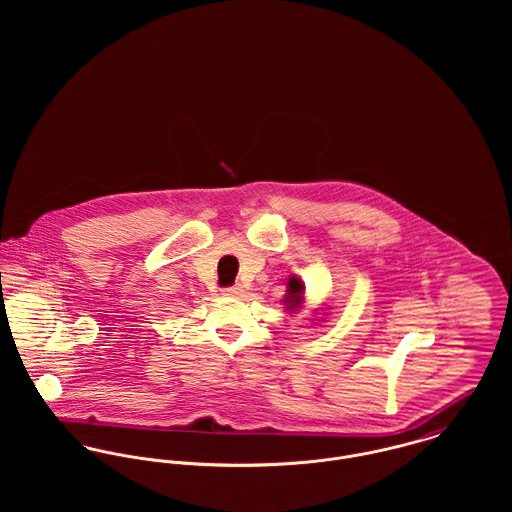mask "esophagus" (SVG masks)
<instances>
[{
	"label": "esophagus",
	"mask_w": 512,
	"mask_h": 512,
	"mask_svg": "<svg viewBox=\"0 0 512 512\" xmlns=\"http://www.w3.org/2000/svg\"><path fill=\"white\" fill-rule=\"evenodd\" d=\"M222 292H224V295H240V293H242V288L236 284V286H228V288H224Z\"/></svg>",
	"instance_id": "obj_1"
}]
</instances>
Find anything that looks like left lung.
Instances as JSON below:
<instances>
[{"mask_svg": "<svg viewBox=\"0 0 512 512\" xmlns=\"http://www.w3.org/2000/svg\"><path fill=\"white\" fill-rule=\"evenodd\" d=\"M290 295H286V303H288V309H295V307H299V303L303 301V284H301V280H297V278H292L290 280Z\"/></svg>", "mask_w": 512, "mask_h": 512, "instance_id": "8db88e82", "label": "left lung"}]
</instances>
